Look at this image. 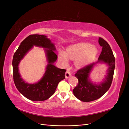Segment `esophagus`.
<instances>
[{
  "instance_id": "esophagus-1",
  "label": "esophagus",
  "mask_w": 129,
  "mask_h": 129,
  "mask_svg": "<svg viewBox=\"0 0 129 129\" xmlns=\"http://www.w3.org/2000/svg\"><path fill=\"white\" fill-rule=\"evenodd\" d=\"M72 76V74L71 72H69V71H67L65 73V76L66 79H68L69 77H71Z\"/></svg>"
}]
</instances>
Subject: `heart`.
<instances>
[{
  "label": "heart",
  "mask_w": 129,
  "mask_h": 129,
  "mask_svg": "<svg viewBox=\"0 0 129 129\" xmlns=\"http://www.w3.org/2000/svg\"><path fill=\"white\" fill-rule=\"evenodd\" d=\"M97 54L98 49L96 47L88 43H79L69 46L66 53L60 51L58 57L62 66H67L68 64L69 58L76 59V65L81 67L92 62Z\"/></svg>",
  "instance_id": "1"
}]
</instances>
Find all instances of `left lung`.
<instances>
[{
    "instance_id": "obj_1",
    "label": "left lung",
    "mask_w": 129,
    "mask_h": 129,
    "mask_svg": "<svg viewBox=\"0 0 129 129\" xmlns=\"http://www.w3.org/2000/svg\"><path fill=\"white\" fill-rule=\"evenodd\" d=\"M99 43L102 47V50L98 58V61L92 62L81 68L75 74L79 82L74 88L73 93L77 99L85 102H91L102 97L110 88L114 76L115 59L110 46L106 41L101 37L99 39ZM100 61L107 64L109 67L108 75L102 84H93L88 80L89 73L93 66Z\"/></svg>"
}]
</instances>
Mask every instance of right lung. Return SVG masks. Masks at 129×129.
Here are the masks:
<instances>
[{
  "instance_id": "obj_1",
  "label": "right lung",
  "mask_w": 129,
  "mask_h": 129,
  "mask_svg": "<svg viewBox=\"0 0 129 129\" xmlns=\"http://www.w3.org/2000/svg\"><path fill=\"white\" fill-rule=\"evenodd\" d=\"M33 45L42 46L46 50L49 64L45 75L39 83L30 85L25 83L20 77L18 72V64L27 52ZM54 45L50 40L43 35L32 34L23 40L14 54L12 66L13 77L15 87L22 95L31 101H42L48 99L55 92L60 82L64 79L66 69L56 67L53 63L57 56L54 50Z\"/></svg>"
}]
</instances>
